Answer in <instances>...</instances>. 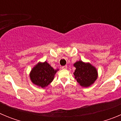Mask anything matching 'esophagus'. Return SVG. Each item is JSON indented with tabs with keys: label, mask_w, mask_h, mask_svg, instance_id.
Listing matches in <instances>:
<instances>
[{
	"label": "esophagus",
	"mask_w": 121,
	"mask_h": 121,
	"mask_svg": "<svg viewBox=\"0 0 121 121\" xmlns=\"http://www.w3.org/2000/svg\"><path fill=\"white\" fill-rule=\"evenodd\" d=\"M62 69H64V70H66V69H67V65L63 66V67H62Z\"/></svg>",
	"instance_id": "1"
}]
</instances>
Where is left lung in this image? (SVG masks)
I'll list each match as a JSON object with an SVG mask.
<instances>
[{
    "label": "left lung",
    "mask_w": 121,
    "mask_h": 121,
    "mask_svg": "<svg viewBox=\"0 0 121 121\" xmlns=\"http://www.w3.org/2000/svg\"><path fill=\"white\" fill-rule=\"evenodd\" d=\"M76 70L73 74L80 85L88 87L92 85L98 78V71L90 63H85L79 60L74 64Z\"/></svg>",
    "instance_id": "1"
}]
</instances>
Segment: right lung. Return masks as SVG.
<instances>
[{"mask_svg": "<svg viewBox=\"0 0 121 121\" xmlns=\"http://www.w3.org/2000/svg\"><path fill=\"white\" fill-rule=\"evenodd\" d=\"M57 70H54L46 61L39 62L31 71L30 74V79L35 85L45 88L53 81Z\"/></svg>", "mask_w": 121, "mask_h": 121, "instance_id": "1", "label": "right lung"}]
</instances>
